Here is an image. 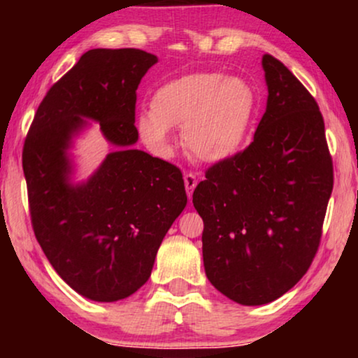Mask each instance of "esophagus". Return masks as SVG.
<instances>
[{
	"label": "esophagus",
	"instance_id": "34e87169",
	"mask_svg": "<svg viewBox=\"0 0 358 358\" xmlns=\"http://www.w3.org/2000/svg\"><path fill=\"white\" fill-rule=\"evenodd\" d=\"M184 184H185V190H187V195L190 199V197H192L195 185H197V176L192 174V173H185L184 174Z\"/></svg>",
	"mask_w": 358,
	"mask_h": 358
}]
</instances>
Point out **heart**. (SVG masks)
Instances as JSON below:
<instances>
[{
    "label": "heart",
    "mask_w": 358,
    "mask_h": 358,
    "mask_svg": "<svg viewBox=\"0 0 358 358\" xmlns=\"http://www.w3.org/2000/svg\"><path fill=\"white\" fill-rule=\"evenodd\" d=\"M257 104L256 91L243 78L195 71L161 85L136 129L153 153L164 156L173 150L169 129L182 127L184 146L194 158L220 163L243 146Z\"/></svg>",
    "instance_id": "heart-1"
}]
</instances>
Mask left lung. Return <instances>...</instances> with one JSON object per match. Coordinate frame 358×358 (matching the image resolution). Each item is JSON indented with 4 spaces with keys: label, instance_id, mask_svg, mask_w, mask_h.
Instances as JSON below:
<instances>
[{
    "label": "left lung",
    "instance_id": "8db88e82",
    "mask_svg": "<svg viewBox=\"0 0 358 358\" xmlns=\"http://www.w3.org/2000/svg\"><path fill=\"white\" fill-rule=\"evenodd\" d=\"M262 66L268 97L254 140L210 166L192 195L207 278L246 306L277 300L308 272L334 185L315 97L275 57Z\"/></svg>",
    "mask_w": 358,
    "mask_h": 358
}]
</instances>
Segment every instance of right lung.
I'll use <instances>...</instances> for the list:
<instances>
[{
  "instance_id": "right-lung-1",
  "label": "right lung",
  "mask_w": 358,
  "mask_h": 358,
  "mask_svg": "<svg viewBox=\"0 0 358 358\" xmlns=\"http://www.w3.org/2000/svg\"><path fill=\"white\" fill-rule=\"evenodd\" d=\"M158 58L140 48H94L47 91L22 148L31 222L58 275L94 301L130 296L187 203L178 166L131 150L136 90ZM117 151L85 185L67 182L66 148L84 117Z\"/></svg>"
}]
</instances>
